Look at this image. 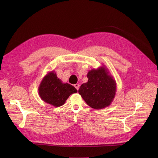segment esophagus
Segmentation results:
<instances>
[{
	"instance_id": "esophagus-1",
	"label": "esophagus",
	"mask_w": 158,
	"mask_h": 158,
	"mask_svg": "<svg viewBox=\"0 0 158 158\" xmlns=\"http://www.w3.org/2000/svg\"><path fill=\"white\" fill-rule=\"evenodd\" d=\"M79 86H80V85H79V84H74V87H75V88H76L77 90H78V89H79Z\"/></svg>"
}]
</instances>
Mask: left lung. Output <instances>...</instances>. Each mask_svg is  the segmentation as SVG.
<instances>
[{"instance_id": "1", "label": "left lung", "mask_w": 158, "mask_h": 158, "mask_svg": "<svg viewBox=\"0 0 158 158\" xmlns=\"http://www.w3.org/2000/svg\"><path fill=\"white\" fill-rule=\"evenodd\" d=\"M88 81L82 84L79 94L88 106L102 109L110 105L116 96V82L105 65L89 71Z\"/></svg>"}]
</instances>
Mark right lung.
<instances>
[{
  "instance_id": "add662e5",
  "label": "right lung",
  "mask_w": 158,
  "mask_h": 158,
  "mask_svg": "<svg viewBox=\"0 0 158 158\" xmlns=\"http://www.w3.org/2000/svg\"><path fill=\"white\" fill-rule=\"evenodd\" d=\"M41 99L54 107L64 104L66 100L77 90L68 83H64L57 77L55 71H51L44 77L38 89Z\"/></svg>"
}]
</instances>
